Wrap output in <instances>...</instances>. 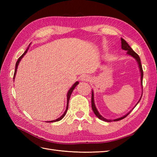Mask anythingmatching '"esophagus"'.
Listing matches in <instances>:
<instances>
[{"mask_svg": "<svg viewBox=\"0 0 157 157\" xmlns=\"http://www.w3.org/2000/svg\"><path fill=\"white\" fill-rule=\"evenodd\" d=\"M80 79L82 82H88L90 80V77L87 75H84L81 77Z\"/></svg>", "mask_w": 157, "mask_h": 157, "instance_id": "obj_1", "label": "esophagus"}]
</instances>
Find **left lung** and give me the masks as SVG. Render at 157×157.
<instances>
[{
	"label": "left lung",
	"mask_w": 157,
	"mask_h": 157,
	"mask_svg": "<svg viewBox=\"0 0 157 157\" xmlns=\"http://www.w3.org/2000/svg\"><path fill=\"white\" fill-rule=\"evenodd\" d=\"M121 48H122L123 50H125V51H127V54L131 55L132 56H133V57L135 58L136 59V61H138V65H139V68H140V73H141V83H142V86L143 70H142V65H141V61H140V56H138V55L137 54V53H136L134 51H133L132 48L130 47V46H129V44L126 42V41L125 40L123 39V38H121ZM140 101H138V102H140ZM92 109L93 110V111H94V114L96 115V117H98L100 119L102 120V121H107V122H111V121H119V120H121L123 119H124L125 117H126L128 116L129 114V113H130L129 112V113H128V114L125 115V116L122 117H120L119 119H114V120H109V119H106L104 118L102 116H101V115H100V113H98V111H97V109H96V108L95 104H94V93H93V91L92 92Z\"/></svg>",
	"instance_id": "8db88e82"
}]
</instances>
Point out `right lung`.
<instances>
[{
    "label": "right lung",
    "instance_id": "add662e5",
    "mask_svg": "<svg viewBox=\"0 0 157 157\" xmlns=\"http://www.w3.org/2000/svg\"><path fill=\"white\" fill-rule=\"evenodd\" d=\"M28 48H29V47H28V48L26 49V51L24 52V53H23V54L20 56V57L18 59V60H17V63H16V65H15V73H14V75H13V79H15V74H16V72H17V66H18V65H19V61H21V59L23 58V56H24L25 54H26V52H27V51H28ZM79 84V82H76L74 84H73V86H72V87L69 89V90L68 91V93H67V108H66V110H65V113H63V115L61 117H59V118H58L57 119H56V120H53V121H48V122H55V121H60V120H61L63 117H64V116L65 115V114H66V113H67V109H68V105H69V98H70V96H71V93H72V92H73V90H74V88L76 87V86L78 85Z\"/></svg>",
    "mask_w": 157,
    "mask_h": 157
}]
</instances>
